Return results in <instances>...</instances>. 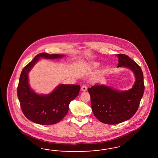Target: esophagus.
Masks as SVG:
<instances>
[{
	"mask_svg": "<svg viewBox=\"0 0 158 158\" xmlns=\"http://www.w3.org/2000/svg\"><path fill=\"white\" fill-rule=\"evenodd\" d=\"M87 86H85V85H83V86H82V87H81V91H86V90H87Z\"/></svg>",
	"mask_w": 158,
	"mask_h": 158,
	"instance_id": "34e87169",
	"label": "esophagus"
}]
</instances>
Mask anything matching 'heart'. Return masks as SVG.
Returning a JSON list of instances; mask_svg holds the SVG:
<instances>
[{"label":"heart","mask_w":158,"mask_h":158,"mask_svg":"<svg viewBox=\"0 0 158 158\" xmlns=\"http://www.w3.org/2000/svg\"><path fill=\"white\" fill-rule=\"evenodd\" d=\"M100 63L99 62H93L91 64V67L93 68H97V67H99Z\"/></svg>","instance_id":"b5f03b06"}]
</instances>
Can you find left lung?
I'll return each instance as SVG.
<instances>
[{
    "label": "left lung",
    "instance_id": "1",
    "mask_svg": "<svg viewBox=\"0 0 158 158\" xmlns=\"http://www.w3.org/2000/svg\"><path fill=\"white\" fill-rule=\"evenodd\" d=\"M116 56L119 60L118 67L129 68L133 72L135 81L133 87L126 91L98 84L88 89L93 114L105 124H118L130 119L138 110L144 92L141 68L129 56L123 54Z\"/></svg>",
    "mask_w": 158,
    "mask_h": 158
}]
</instances>
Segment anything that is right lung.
Returning <instances> with one entry per match:
<instances>
[{"mask_svg": "<svg viewBox=\"0 0 158 158\" xmlns=\"http://www.w3.org/2000/svg\"><path fill=\"white\" fill-rule=\"evenodd\" d=\"M64 56L40 53L24 67L20 75L17 96L21 108L25 117L35 123L50 125L59 122L67 115L71 101L79 94L81 86L77 85L61 84L48 94H39L29 85V72L40 58L54 60Z\"/></svg>", "mask_w": 158, "mask_h": 158, "instance_id": "obj_1", "label": "right lung"}]
</instances>
